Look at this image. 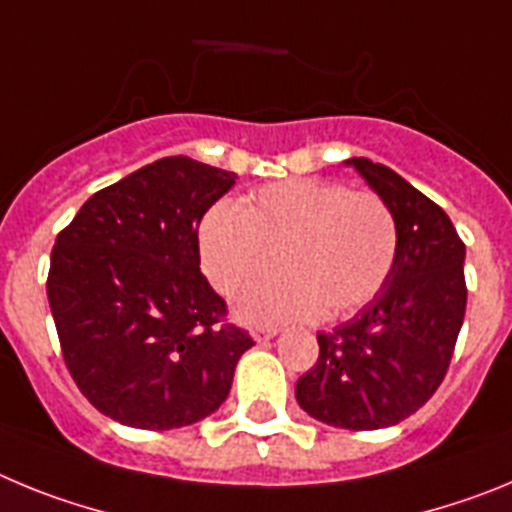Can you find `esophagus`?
I'll use <instances>...</instances> for the list:
<instances>
[{"instance_id": "1", "label": "esophagus", "mask_w": 512, "mask_h": 512, "mask_svg": "<svg viewBox=\"0 0 512 512\" xmlns=\"http://www.w3.org/2000/svg\"><path fill=\"white\" fill-rule=\"evenodd\" d=\"M277 333H279L277 328H269V325H266V328H256V330H253V338H256V341H259V343H264V341H269V338L277 336Z\"/></svg>"}]
</instances>
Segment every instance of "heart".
<instances>
[{
	"label": "heart",
	"instance_id": "b5f03b06",
	"mask_svg": "<svg viewBox=\"0 0 512 512\" xmlns=\"http://www.w3.org/2000/svg\"><path fill=\"white\" fill-rule=\"evenodd\" d=\"M197 248L205 277L235 297L282 264L287 274L248 289L238 315L248 323L346 318L392 277L400 225L377 192H351L328 179H284L243 207L215 202L202 215Z\"/></svg>",
	"mask_w": 512,
	"mask_h": 512
}]
</instances>
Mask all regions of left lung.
Instances as JSON below:
<instances>
[{
  "instance_id": "left-lung-1",
  "label": "left lung",
  "mask_w": 512,
  "mask_h": 512,
  "mask_svg": "<svg viewBox=\"0 0 512 512\" xmlns=\"http://www.w3.org/2000/svg\"><path fill=\"white\" fill-rule=\"evenodd\" d=\"M346 164L395 210L400 251L377 297L318 333V361L297 379L295 395L323 423L377 431L423 408L446 377L467 310V248L449 215L400 174L369 158Z\"/></svg>"
}]
</instances>
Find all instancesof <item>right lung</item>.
Instances as JSON below:
<instances>
[{
    "label": "right lung",
    "mask_w": 512,
    "mask_h": 512,
    "mask_svg": "<svg viewBox=\"0 0 512 512\" xmlns=\"http://www.w3.org/2000/svg\"><path fill=\"white\" fill-rule=\"evenodd\" d=\"M235 174L166 156L92 194L58 233L48 302L99 413L169 431L215 413L253 346L200 271L197 228Z\"/></svg>",
    "instance_id": "add662e5"
}]
</instances>
